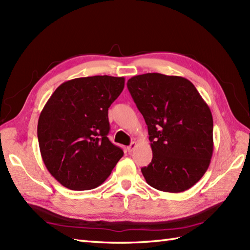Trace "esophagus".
Here are the masks:
<instances>
[{"label": "esophagus", "mask_w": 250, "mask_h": 250, "mask_svg": "<svg viewBox=\"0 0 250 250\" xmlns=\"http://www.w3.org/2000/svg\"><path fill=\"white\" fill-rule=\"evenodd\" d=\"M136 145H137V144H136L135 142H132L131 144L128 146V150H129L130 152H131V151H133V150H134V148L136 147Z\"/></svg>", "instance_id": "1"}]
</instances>
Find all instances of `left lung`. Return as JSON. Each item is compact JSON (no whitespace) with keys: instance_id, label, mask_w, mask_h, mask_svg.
Wrapping results in <instances>:
<instances>
[{"instance_id":"left-lung-1","label":"left lung","mask_w":250,"mask_h":250,"mask_svg":"<svg viewBox=\"0 0 250 250\" xmlns=\"http://www.w3.org/2000/svg\"><path fill=\"white\" fill-rule=\"evenodd\" d=\"M128 89L145 119L152 150L142 167L147 184L183 192L205 174L213 156V116L193 83L159 73L137 75Z\"/></svg>"}]
</instances>
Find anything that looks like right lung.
Instances as JSON below:
<instances>
[{"instance_id":"add662e5","label":"right lung","mask_w":250,"mask_h":250,"mask_svg":"<svg viewBox=\"0 0 250 250\" xmlns=\"http://www.w3.org/2000/svg\"><path fill=\"white\" fill-rule=\"evenodd\" d=\"M124 87V77H81L61 83L47 101L37 137L47 169L62 186L97 188L124 156L107 137L108 108Z\"/></svg>"}]
</instances>
